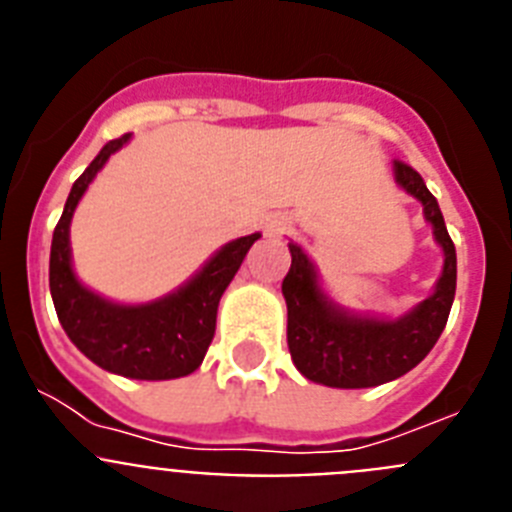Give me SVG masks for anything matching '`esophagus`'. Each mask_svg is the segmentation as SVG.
Masks as SVG:
<instances>
[{
	"mask_svg": "<svg viewBox=\"0 0 512 512\" xmlns=\"http://www.w3.org/2000/svg\"><path fill=\"white\" fill-rule=\"evenodd\" d=\"M266 233L269 235H282L284 230H287V217L284 215H271L269 220H266Z\"/></svg>",
	"mask_w": 512,
	"mask_h": 512,
	"instance_id": "esophagus-1",
	"label": "esophagus"
}]
</instances>
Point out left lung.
Returning a JSON list of instances; mask_svg holds the SVG:
<instances>
[{
  "instance_id": "8db88e82",
  "label": "left lung",
  "mask_w": 512,
  "mask_h": 512,
  "mask_svg": "<svg viewBox=\"0 0 512 512\" xmlns=\"http://www.w3.org/2000/svg\"><path fill=\"white\" fill-rule=\"evenodd\" d=\"M392 174L423 205L425 223H431L433 241L443 251L441 277L431 295L400 318L359 315L325 292L310 256L289 241L292 266L282 282L287 346L297 372L310 382L338 390H364L392 382L415 369L446 328L456 292V248L423 176L402 161H392Z\"/></svg>"
}]
</instances>
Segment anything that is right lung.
Segmentation results:
<instances>
[{
	"instance_id": "add662e5",
	"label": "right lung",
	"mask_w": 512,
	"mask_h": 512,
	"mask_svg": "<svg viewBox=\"0 0 512 512\" xmlns=\"http://www.w3.org/2000/svg\"><path fill=\"white\" fill-rule=\"evenodd\" d=\"M130 140V133L110 140L69 192L51 243V297L66 336L81 354L104 372L128 379H179L200 369L215 336L220 297L241 269L248 248L261 233L225 243L179 289L143 305H120L79 282L71 264V217L94 176Z\"/></svg>"
}]
</instances>
